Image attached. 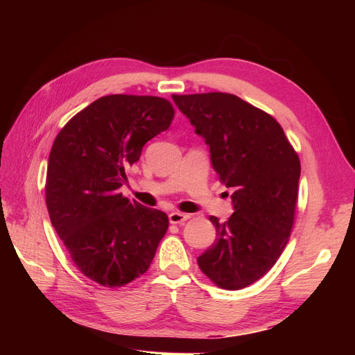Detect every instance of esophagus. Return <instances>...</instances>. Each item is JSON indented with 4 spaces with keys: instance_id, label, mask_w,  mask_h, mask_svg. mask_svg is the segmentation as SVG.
Instances as JSON below:
<instances>
[{
    "instance_id": "34e87169",
    "label": "esophagus",
    "mask_w": 355,
    "mask_h": 355,
    "mask_svg": "<svg viewBox=\"0 0 355 355\" xmlns=\"http://www.w3.org/2000/svg\"><path fill=\"white\" fill-rule=\"evenodd\" d=\"M189 219V214L185 213H180V211H171L168 214V220L170 223H184L185 220Z\"/></svg>"
}]
</instances>
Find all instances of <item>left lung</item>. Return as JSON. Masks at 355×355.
I'll use <instances>...</instances> for the list:
<instances>
[{"instance_id":"1","label":"left lung","mask_w":355,"mask_h":355,"mask_svg":"<svg viewBox=\"0 0 355 355\" xmlns=\"http://www.w3.org/2000/svg\"><path fill=\"white\" fill-rule=\"evenodd\" d=\"M171 99L210 149L214 171L231 196L227 222L210 216L213 245L200 270L228 290L259 280L283 253L292 232L300 161L274 118L230 93L173 94Z\"/></svg>"}]
</instances>
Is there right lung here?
Masks as SVG:
<instances>
[{"label":"right lung","mask_w":355,"mask_h":355,"mask_svg":"<svg viewBox=\"0 0 355 355\" xmlns=\"http://www.w3.org/2000/svg\"><path fill=\"white\" fill-rule=\"evenodd\" d=\"M157 96L110 94L67 123L49 155L46 204L75 266L105 287L148 271L168 228L164 211L123 197L125 170L173 120Z\"/></svg>","instance_id":"1"}]
</instances>
